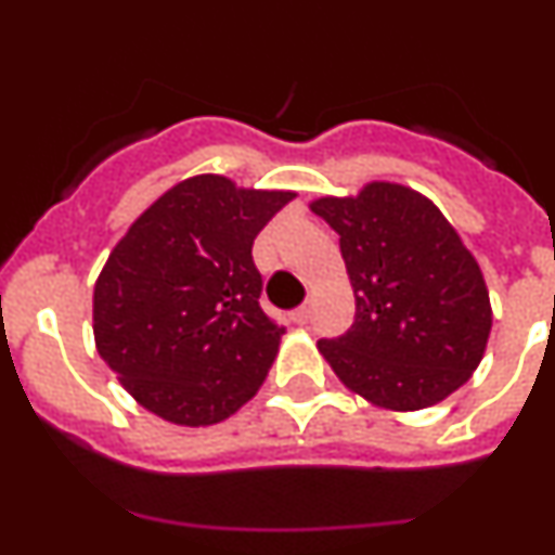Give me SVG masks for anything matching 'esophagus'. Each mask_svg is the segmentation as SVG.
Returning a JSON list of instances; mask_svg holds the SVG:
<instances>
[{
  "instance_id": "esophagus-1",
  "label": "esophagus",
  "mask_w": 555,
  "mask_h": 555,
  "mask_svg": "<svg viewBox=\"0 0 555 555\" xmlns=\"http://www.w3.org/2000/svg\"><path fill=\"white\" fill-rule=\"evenodd\" d=\"M311 313H313V306L311 304H304V306H300V309L293 311V322L295 324H309Z\"/></svg>"
}]
</instances>
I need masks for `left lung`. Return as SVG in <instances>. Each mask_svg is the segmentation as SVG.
Returning a JSON list of instances; mask_svg holds the SVG:
<instances>
[{
    "instance_id": "obj_1",
    "label": "left lung",
    "mask_w": 555,
    "mask_h": 555,
    "mask_svg": "<svg viewBox=\"0 0 555 555\" xmlns=\"http://www.w3.org/2000/svg\"><path fill=\"white\" fill-rule=\"evenodd\" d=\"M340 236L354 324L319 340L351 391L384 411L438 405L469 382L491 333V300L473 251L443 211L397 182L311 201Z\"/></svg>"
}]
</instances>
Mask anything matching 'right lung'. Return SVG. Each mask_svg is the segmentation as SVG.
Returning <instances> with one entry per match:
<instances>
[{
  "mask_svg": "<svg viewBox=\"0 0 555 555\" xmlns=\"http://www.w3.org/2000/svg\"><path fill=\"white\" fill-rule=\"evenodd\" d=\"M293 198L198 173L115 244L93 287V338L139 405L179 427H209L255 397L284 327L260 309L251 244Z\"/></svg>",
  "mask_w": 555,
  "mask_h": 555,
  "instance_id": "1",
  "label": "right lung"
}]
</instances>
